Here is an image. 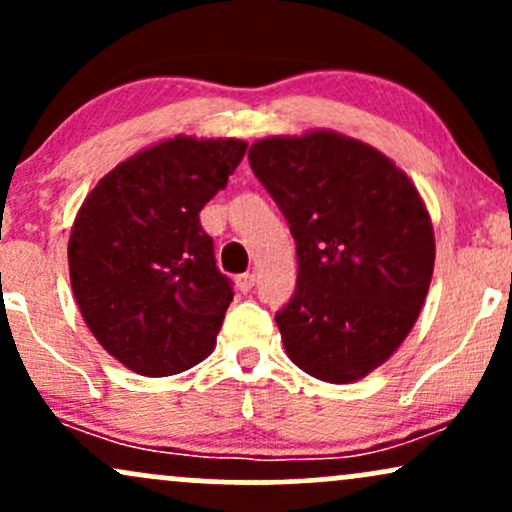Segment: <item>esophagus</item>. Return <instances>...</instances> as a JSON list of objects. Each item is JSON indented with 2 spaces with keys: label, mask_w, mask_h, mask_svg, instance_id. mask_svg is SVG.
Masks as SVG:
<instances>
[{
  "label": "esophagus",
  "mask_w": 512,
  "mask_h": 512,
  "mask_svg": "<svg viewBox=\"0 0 512 512\" xmlns=\"http://www.w3.org/2000/svg\"><path fill=\"white\" fill-rule=\"evenodd\" d=\"M236 286H238V289L243 291V293H248V291L252 289V286H255V274H252V272L240 274L238 279H236Z\"/></svg>",
  "instance_id": "obj_1"
}]
</instances>
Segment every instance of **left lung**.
Segmentation results:
<instances>
[{"mask_svg": "<svg viewBox=\"0 0 512 512\" xmlns=\"http://www.w3.org/2000/svg\"><path fill=\"white\" fill-rule=\"evenodd\" d=\"M248 158L296 240V293L276 313L286 354L325 383L366 378L407 339L431 286L424 199L392 158L332 129L264 137Z\"/></svg>", "mask_w": 512, "mask_h": 512, "instance_id": "obj_1", "label": "left lung"}]
</instances>
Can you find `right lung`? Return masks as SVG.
<instances>
[{
  "label": "right lung",
  "mask_w": 512,
  "mask_h": 512,
  "mask_svg": "<svg viewBox=\"0 0 512 512\" xmlns=\"http://www.w3.org/2000/svg\"><path fill=\"white\" fill-rule=\"evenodd\" d=\"M243 139H163L88 192L69 236L84 322L115 361L149 378L197 366L233 301L199 211L243 161Z\"/></svg>",
  "instance_id": "add662e5"
}]
</instances>
